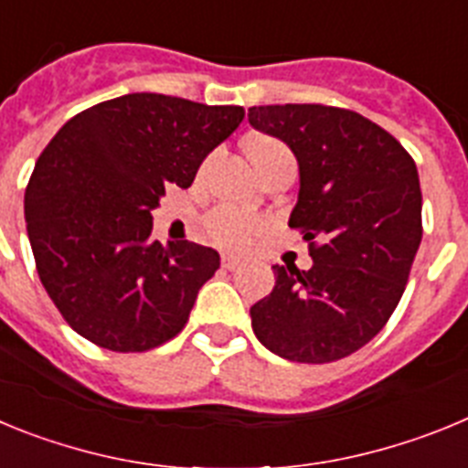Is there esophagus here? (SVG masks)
<instances>
[{
    "mask_svg": "<svg viewBox=\"0 0 468 468\" xmlns=\"http://www.w3.org/2000/svg\"><path fill=\"white\" fill-rule=\"evenodd\" d=\"M239 260L234 258V255H222V267H225L227 271H234V270H239Z\"/></svg>",
    "mask_w": 468,
    "mask_h": 468,
    "instance_id": "1",
    "label": "esophagus"
}]
</instances>
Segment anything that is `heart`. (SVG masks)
<instances>
[{"instance_id":"heart-1","label":"heart","mask_w":468,"mask_h":468,"mask_svg":"<svg viewBox=\"0 0 468 468\" xmlns=\"http://www.w3.org/2000/svg\"><path fill=\"white\" fill-rule=\"evenodd\" d=\"M281 154H291V152H288V147L281 140L270 138V135L253 138L248 143V156H250L255 168L264 164V161ZM206 229H208L210 239L215 243H220L222 248L241 250V248L250 246V241L267 229V220H264L262 215L222 206V208L210 210L208 218H206Z\"/></svg>"}]
</instances>
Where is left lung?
Instances as JSON below:
<instances>
[{"mask_svg":"<svg viewBox=\"0 0 468 468\" xmlns=\"http://www.w3.org/2000/svg\"><path fill=\"white\" fill-rule=\"evenodd\" d=\"M248 122L295 154L300 194L288 225L314 260L309 270L271 267L274 291L250 307L253 333L288 361H340L387 325L410 276L421 241L415 161L342 107H250Z\"/></svg>","mask_w":468,"mask_h":468,"instance_id":"obj_1","label":"left lung"}]
</instances>
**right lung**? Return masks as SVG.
Here are the masks:
<instances>
[{
  "label": "right lung",
  "instance_id": "add662e5",
  "mask_svg": "<svg viewBox=\"0 0 468 468\" xmlns=\"http://www.w3.org/2000/svg\"><path fill=\"white\" fill-rule=\"evenodd\" d=\"M239 105L128 93L69 119L35 164L25 222L37 274L69 328L110 351H147L187 324L220 267L213 248L152 239L168 185L243 122Z\"/></svg>",
  "mask_w": 468,
  "mask_h": 468
}]
</instances>
